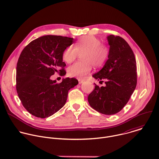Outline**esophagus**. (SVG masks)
Returning <instances> with one entry per match:
<instances>
[{"label": "esophagus", "instance_id": "esophagus-1", "mask_svg": "<svg viewBox=\"0 0 159 159\" xmlns=\"http://www.w3.org/2000/svg\"><path fill=\"white\" fill-rule=\"evenodd\" d=\"M78 81H79V84H82V83H83V82H84V80L80 79H78Z\"/></svg>", "mask_w": 159, "mask_h": 159}]
</instances>
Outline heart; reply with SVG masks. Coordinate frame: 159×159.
Segmentation results:
<instances>
[{
	"mask_svg": "<svg viewBox=\"0 0 159 159\" xmlns=\"http://www.w3.org/2000/svg\"><path fill=\"white\" fill-rule=\"evenodd\" d=\"M82 61L78 62L68 69L71 77L84 78L89 74L92 66H102L108 59L109 48L107 45L101 43L99 39L92 35L81 37L72 46L67 47L62 53V59L67 64H71L81 54Z\"/></svg>",
	"mask_w": 159,
	"mask_h": 159,
	"instance_id": "heart-1",
	"label": "heart"
}]
</instances>
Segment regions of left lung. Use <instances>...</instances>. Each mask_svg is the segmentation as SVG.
Here are the masks:
<instances>
[{"mask_svg":"<svg viewBox=\"0 0 159 159\" xmlns=\"http://www.w3.org/2000/svg\"><path fill=\"white\" fill-rule=\"evenodd\" d=\"M107 40L110 45L108 60L92 75L104 81L105 86L100 87L94 84L95 89L89 95L88 102L97 112L113 115L124 107L136 87L137 64L132 48L123 38L110 35Z\"/></svg>","mask_w":159,"mask_h":159,"instance_id":"obj_1","label":"left lung"}]
</instances>
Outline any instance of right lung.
Returning <instances> with one entry per match:
<instances>
[{"label":"right lung","mask_w":159,"mask_h":159,"mask_svg":"<svg viewBox=\"0 0 159 159\" xmlns=\"http://www.w3.org/2000/svg\"><path fill=\"white\" fill-rule=\"evenodd\" d=\"M74 39L47 35L30 42L22 51L16 68V90L24 108L39 118L48 117L66 104L69 90L78 84L74 78L61 83L50 79L59 72L66 75L64 50Z\"/></svg>","instance_id":"add662e5"}]
</instances>
